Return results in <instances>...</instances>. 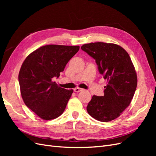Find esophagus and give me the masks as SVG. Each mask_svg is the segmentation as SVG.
I'll list each match as a JSON object with an SVG mask.
<instances>
[{
  "label": "esophagus",
  "instance_id": "esophagus-1",
  "mask_svg": "<svg viewBox=\"0 0 156 156\" xmlns=\"http://www.w3.org/2000/svg\"><path fill=\"white\" fill-rule=\"evenodd\" d=\"M83 90V89L82 88H75V89H74V92H81V91H82Z\"/></svg>",
  "mask_w": 156,
  "mask_h": 156
}]
</instances>
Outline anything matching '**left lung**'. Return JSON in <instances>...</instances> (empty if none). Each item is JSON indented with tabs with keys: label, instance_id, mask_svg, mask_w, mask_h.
<instances>
[{
	"label": "left lung",
	"instance_id": "obj_1",
	"mask_svg": "<svg viewBox=\"0 0 156 156\" xmlns=\"http://www.w3.org/2000/svg\"><path fill=\"white\" fill-rule=\"evenodd\" d=\"M81 49L95 59L99 72L107 82L104 96L94 95L87 105V112L100 122L115 120L129 105L137 85L130 56L124 49L115 44H86Z\"/></svg>",
	"mask_w": 156,
	"mask_h": 156
}]
</instances>
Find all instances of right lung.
I'll return each instance as SVG.
<instances>
[{
  "mask_svg": "<svg viewBox=\"0 0 156 156\" xmlns=\"http://www.w3.org/2000/svg\"><path fill=\"white\" fill-rule=\"evenodd\" d=\"M79 49V46L44 45L23 62L18 77L21 96L40 119L53 120L64 111L73 90L59 87L52 80L60 76Z\"/></svg>",
  "mask_w": 156,
  "mask_h": 156,
  "instance_id": "obj_1",
  "label": "right lung"
}]
</instances>
